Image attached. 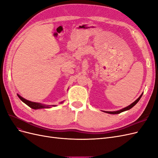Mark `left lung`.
I'll return each mask as SVG.
<instances>
[{"label": "left lung", "mask_w": 158, "mask_h": 158, "mask_svg": "<svg viewBox=\"0 0 158 158\" xmlns=\"http://www.w3.org/2000/svg\"><path fill=\"white\" fill-rule=\"evenodd\" d=\"M142 94H143V93L140 95V97L138 98L135 102H134L132 103H131V105H129L128 106H127V107H125V108H123V109H120V110H118V111H104L105 113H109V114H118V113H122V112H123V111H128V110H129L130 109H131L132 107H133L134 106H135V105L139 102V100L140 99V98H141V97H142Z\"/></svg>", "instance_id": "obj_1"}]
</instances>
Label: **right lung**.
I'll return each mask as SVG.
<instances>
[{
    "label": "right lung",
    "mask_w": 158,
    "mask_h": 158,
    "mask_svg": "<svg viewBox=\"0 0 158 158\" xmlns=\"http://www.w3.org/2000/svg\"><path fill=\"white\" fill-rule=\"evenodd\" d=\"M17 95L18 96V98L20 99V100H21L22 102H23V103H26L27 106H28L30 107H31V109H46V108H51V107H55V106H55V105H53V106H49V105H44V104H42V103H40L31 102V101H29V100H27L25 98H22L19 94H17ZM63 102H64V101L60 102V103H63Z\"/></svg>",
    "instance_id": "obj_1"
}]
</instances>
